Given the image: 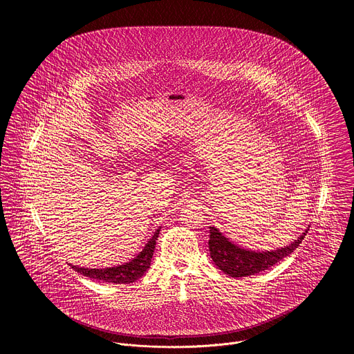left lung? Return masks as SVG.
<instances>
[{
  "mask_svg": "<svg viewBox=\"0 0 354 354\" xmlns=\"http://www.w3.org/2000/svg\"><path fill=\"white\" fill-rule=\"evenodd\" d=\"M307 232L308 231H306L304 235H301L298 239H295L291 245L286 248L276 249L272 252H254L234 245L217 228L210 227V257L216 266L225 274L231 277H246L268 270L269 268L288 257L301 243V241L304 239Z\"/></svg>",
  "mask_w": 354,
  "mask_h": 354,
  "instance_id": "8db88e82",
  "label": "left lung"
}]
</instances>
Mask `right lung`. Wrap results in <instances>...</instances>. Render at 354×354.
Returning a JSON list of instances; mask_svg holds the SVG:
<instances>
[{"mask_svg":"<svg viewBox=\"0 0 354 354\" xmlns=\"http://www.w3.org/2000/svg\"><path fill=\"white\" fill-rule=\"evenodd\" d=\"M158 228L156 234L153 235L144 249L140 252V255L133 259L131 262L126 265H120L116 268H105V269H85V268H78V266H71L75 272L80 274H84L89 279L100 280V281H106V283H115V284H129L136 280H138L149 268L151 265V258L154 255V249L157 243V238L160 234Z\"/></svg>","mask_w":354,"mask_h":354,"instance_id":"right-lung-1","label":"right lung"}]
</instances>
